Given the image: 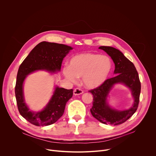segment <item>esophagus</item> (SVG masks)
I'll return each mask as SVG.
<instances>
[{
    "label": "esophagus",
    "instance_id": "obj_1",
    "mask_svg": "<svg viewBox=\"0 0 156 156\" xmlns=\"http://www.w3.org/2000/svg\"><path fill=\"white\" fill-rule=\"evenodd\" d=\"M83 93V91L80 88H75L73 91L74 95H80Z\"/></svg>",
    "mask_w": 156,
    "mask_h": 156
}]
</instances>
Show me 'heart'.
<instances>
[{
  "label": "heart",
  "instance_id": "1",
  "mask_svg": "<svg viewBox=\"0 0 156 156\" xmlns=\"http://www.w3.org/2000/svg\"><path fill=\"white\" fill-rule=\"evenodd\" d=\"M112 70V61L106 55L91 52L77 54L71 58L69 65L63 69L69 80L75 82L82 77V81L88 88H95L102 84Z\"/></svg>",
  "mask_w": 156,
  "mask_h": 156
}]
</instances>
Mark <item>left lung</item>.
I'll return each mask as SVG.
<instances>
[{
    "label": "left lung",
    "mask_w": 156,
    "mask_h": 156,
    "mask_svg": "<svg viewBox=\"0 0 156 156\" xmlns=\"http://www.w3.org/2000/svg\"><path fill=\"white\" fill-rule=\"evenodd\" d=\"M99 49L104 51L111 57L115 63L113 78L106 80L101 86L89 91L93 96V105L90 111L93 116L104 124L118 125L125 122L136 111L141 92V83L135 66L119 50L110 46H101ZM117 83H123L132 91L134 98V104L130 109L117 111L111 108L106 102V98L113 86Z\"/></svg>",
    "instance_id": "obj_1"
}]
</instances>
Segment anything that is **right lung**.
Instances as JSON below:
<instances>
[{"instance_id":"add662e5","label":"right lung","mask_w":156,"mask_h":156,"mask_svg":"<svg viewBox=\"0 0 156 156\" xmlns=\"http://www.w3.org/2000/svg\"><path fill=\"white\" fill-rule=\"evenodd\" d=\"M73 48L62 44L43 41L39 43L20 65L15 87L16 104L20 115L36 126H48L55 123L63 114L66 103L72 98L73 90L56 87L54 94L42 111L33 112L25 102L23 85L28 75L39 70L60 71L63 58Z\"/></svg>"}]
</instances>
